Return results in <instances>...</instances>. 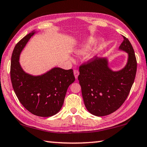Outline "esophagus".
<instances>
[{"label": "esophagus", "instance_id": "1", "mask_svg": "<svg viewBox=\"0 0 147 147\" xmlns=\"http://www.w3.org/2000/svg\"><path fill=\"white\" fill-rule=\"evenodd\" d=\"M74 75L76 79L78 78V76L79 75V71L78 70H74Z\"/></svg>", "mask_w": 147, "mask_h": 147}]
</instances>
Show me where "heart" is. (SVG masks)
Returning a JSON list of instances; mask_svg holds the SVG:
<instances>
[{"label": "heart", "instance_id": "heart-1", "mask_svg": "<svg viewBox=\"0 0 147 147\" xmlns=\"http://www.w3.org/2000/svg\"><path fill=\"white\" fill-rule=\"evenodd\" d=\"M95 41H96V39L94 38H89L88 40L86 41L85 44L82 46V47H81V49H80L78 51H77V54H86L87 52L89 51V49L91 48V47L93 45V44L95 42ZM97 50H98V48H96L95 49H94V51L92 52V53L89 54V55L88 56V58L89 59L93 58L94 55V54H95L96 53V51H97Z\"/></svg>", "mask_w": 147, "mask_h": 147}]
</instances>
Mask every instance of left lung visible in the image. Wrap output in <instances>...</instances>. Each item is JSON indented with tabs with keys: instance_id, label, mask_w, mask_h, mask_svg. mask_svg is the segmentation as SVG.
<instances>
[{
	"instance_id": "left-lung-1",
	"label": "left lung",
	"mask_w": 147,
	"mask_h": 147,
	"mask_svg": "<svg viewBox=\"0 0 147 147\" xmlns=\"http://www.w3.org/2000/svg\"><path fill=\"white\" fill-rule=\"evenodd\" d=\"M124 40L119 50L127 53L124 67L113 71L106 58L95 57L80 66L78 79L84 104L89 113L101 117L109 115L122 106L128 96L135 80L137 61L128 39Z\"/></svg>"
}]
</instances>
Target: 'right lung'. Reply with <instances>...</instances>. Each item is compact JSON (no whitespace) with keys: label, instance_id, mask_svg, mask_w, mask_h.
Returning <instances> with one entry per match:
<instances>
[{"label":"right lung","instance_id":"1","mask_svg":"<svg viewBox=\"0 0 147 147\" xmlns=\"http://www.w3.org/2000/svg\"><path fill=\"white\" fill-rule=\"evenodd\" d=\"M36 32L26 35L15 47L11 59V81L22 105L34 115L47 117L59 112L69 86L75 78L73 69L54 67L38 76L23 71L19 63L20 54Z\"/></svg>","mask_w":147,"mask_h":147}]
</instances>
